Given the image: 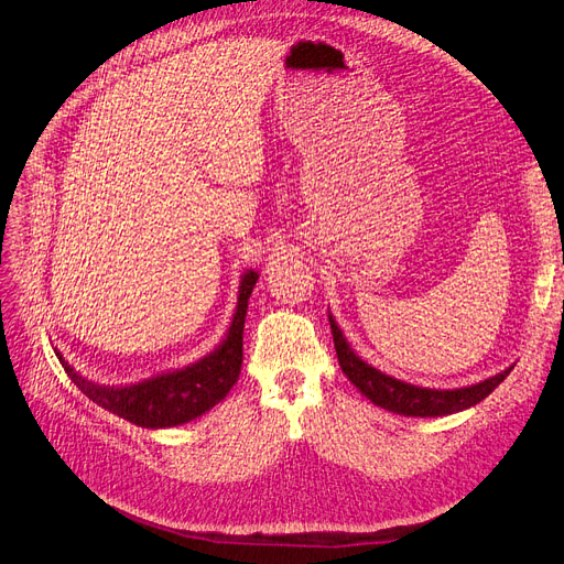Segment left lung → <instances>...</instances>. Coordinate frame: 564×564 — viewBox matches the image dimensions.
Masks as SVG:
<instances>
[{"mask_svg":"<svg viewBox=\"0 0 564 564\" xmlns=\"http://www.w3.org/2000/svg\"><path fill=\"white\" fill-rule=\"evenodd\" d=\"M328 322H330L337 360H340V368L347 375V379L372 404H377V408H384L402 416H446V414H456V412L475 408L477 402L488 398L502 384L513 368L511 366L498 375L479 381V384L463 387V389H425V387L408 384V381L395 379L366 364V360L349 347L347 337L343 335L340 326H337L330 312H328Z\"/></svg>","mask_w":564,"mask_h":564,"instance_id":"1","label":"left lung"}]
</instances>
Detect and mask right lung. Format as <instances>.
I'll use <instances>...</instances> for the list:
<instances>
[{
  "label": "right lung",
  "mask_w": 564,
  "mask_h": 564,
  "mask_svg": "<svg viewBox=\"0 0 564 564\" xmlns=\"http://www.w3.org/2000/svg\"><path fill=\"white\" fill-rule=\"evenodd\" d=\"M257 280V270H247L240 278L236 312L224 340L210 354L198 358L196 364L180 370L154 375L127 387H101L76 372L59 351L55 354L74 384L89 400L97 402L99 408L118 414L120 419L141 427H173L189 423L210 412L217 402L227 398L238 381L242 366V328L247 301L252 296Z\"/></svg>",
  "instance_id": "obj_1"
}]
</instances>
